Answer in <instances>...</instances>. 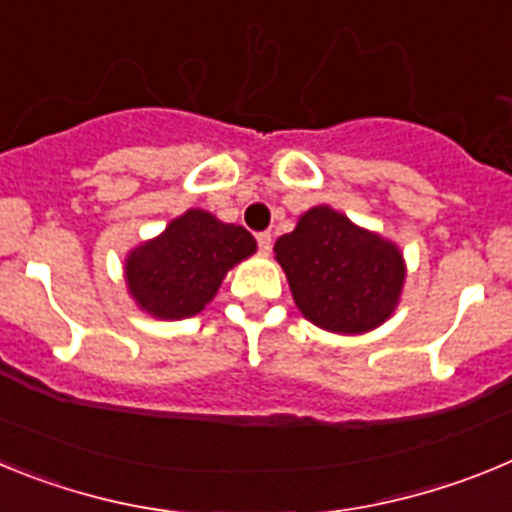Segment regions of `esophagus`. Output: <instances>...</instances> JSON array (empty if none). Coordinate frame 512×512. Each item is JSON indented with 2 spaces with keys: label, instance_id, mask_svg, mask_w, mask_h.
<instances>
[{
  "label": "esophagus",
  "instance_id": "esophagus-1",
  "mask_svg": "<svg viewBox=\"0 0 512 512\" xmlns=\"http://www.w3.org/2000/svg\"><path fill=\"white\" fill-rule=\"evenodd\" d=\"M256 243H259V248H261V253H269L271 251V233L269 230H264V233H259L256 235Z\"/></svg>",
  "mask_w": 512,
  "mask_h": 512
}]
</instances>
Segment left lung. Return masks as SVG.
<instances>
[{
	"label": "left lung",
	"instance_id": "obj_1",
	"mask_svg": "<svg viewBox=\"0 0 512 512\" xmlns=\"http://www.w3.org/2000/svg\"><path fill=\"white\" fill-rule=\"evenodd\" d=\"M297 307L333 333H364L390 318L405 264L390 241L330 207H312L274 246Z\"/></svg>",
	"mask_w": 512,
	"mask_h": 512
}]
</instances>
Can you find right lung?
<instances>
[{
  "mask_svg": "<svg viewBox=\"0 0 512 512\" xmlns=\"http://www.w3.org/2000/svg\"><path fill=\"white\" fill-rule=\"evenodd\" d=\"M253 251L256 241L246 228L189 210L156 241L130 251L125 264L130 295L156 318H189L215 297L230 266Z\"/></svg>",
  "mask_w": 512,
  "mask_h": 512,
  "instance_id": "1",
  "label": "right lung"
}]
</instances>
